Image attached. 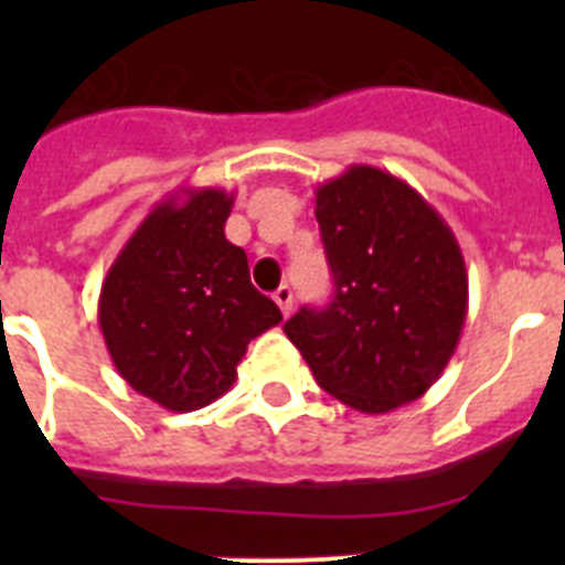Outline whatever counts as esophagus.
<instances>
[{"label": "esophagus", "instance_id": "1", "mask_svg": "<svg viewBox=\"0 0 565 565\" xmlns=\"http://www.w3.org/2000/svg\"><path fill=\"white\" fill-rule=\"evenodd\" d=\"M274 302L279 306V311H282V317H288L294 308V291L288 286H279L277 291H274Z\"/></svg>", "mask_w": 565, "mask_h": 565}]
</instances>
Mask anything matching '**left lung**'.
<instances>
[{"mask_svg":"<svg viewBox=\"0 0 565 565\" xmlns=\"http://www.w3.org/2000/svg\"><path fill=\"white\" fill-rule=\"evenodd\" d=\"M333 274L326 308L282 331L322 391L362 413H391L430 391L461 339L467 266L452 228L391 172L353 163L317 186Z\"/></svg>","mask_w":565,"mask_h":565,"instance_id":"1","label":"left lung"}]
</instances>
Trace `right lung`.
<instances>
[{
    "label": "right lung",
    "instance_id": "obj_1",
    "mask_svg": "<svg viewBox=\"0 0 565 565\" xmlns=\"http://www.w3.org/2000/svg\"><path fill=\"white\" fill-rule=\"evenodd\" d=\"M234 194L181 189L158 203L109 266L98 326L115 371L174 413L201 411L237 379L254 337L282 313L226 239Z\"/></svg>",
    "mask_w": 565,
    "mask_h": 565
}]
</instances>
